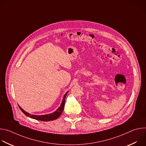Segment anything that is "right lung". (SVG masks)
<instances>
[{"mask_svg":"<svg viewBox=\"0 0 146 146\" xmlns=\"http://www.w3.org/2000/svg\"><path fill=\"white\" fill-rule=\"evenodd\" d=\"M68 91L65 94L63 100L62 101L61 105L60 106V107L58 108V109L54 111V113H52L51 114H46V115H32L31 114L27 112H26L25 110H24L21 108L19 105V108L20 109V110L22 111V112L25 114L27 116H28V117H30L31 118L35 119H37V120H39V121H52V120H54L57 119L62 114V111L64 110V106H65V98L66 96V95L68 94Z\"/></svg>","mask_w":146,"mask_h":146,"instance_id":"right-lung-1","label":"right lung"}]
</instances>
